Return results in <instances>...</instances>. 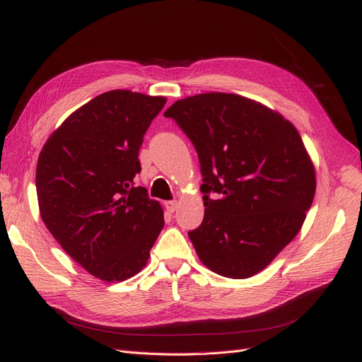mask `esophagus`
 <instances>
[{"mask_svg": "<svg viewBox=\"0 0 362 362\" xmlns=\"http://www.w3.org/2000/svg\"><path fill=\"white\" fill-rule=\"evenodd\" d=\"M177 206H178L177 201H168V202H164V208H166V210H168L169 213H173L175 210H177Z\"/></svg>", "mask_w": 362, "mask_h": 362, "instance_id": "34e87169", "label": "esophagus"}]
</instances>
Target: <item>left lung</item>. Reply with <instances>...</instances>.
<instances>
[{
	"mask_svg": "<svg viewBox=\"0 0 362 362\" xmlns=\"http://www.w3.org/2000/svg\"><path fill=\"white\" fill-rule=\"evenodd\" d=\"M164 116L187 134L201 163L205 213L189 233L196 254L217 275H257L300 231L315 194L314 164L298 129L235 93L189 96Z\"/></svg>",
	"mask_w": 362,
	"mask_h": 362,
	"instance_id": "left-lung-1",
	"label": "left lung"
}]
</instances>
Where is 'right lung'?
<instances>
[{
  "instance_id": "add662e5",
  "label": "right lung",
  "mask_w": 362,
  "mask_h": 362,
  "mask_svg": "<svg viewBox=\"0 0 362 362\" xmlns=\"http://www.w3.org/2000/svg\"><path fill=\"white\" fill-rule=\"evenodd\" d=\"M166 98L131 90L98 95L48 137L36 168L43 223L90 275L120 282L146 266L164 226L145 187L139 149Z\"/></svg>"
}]
</instances>
